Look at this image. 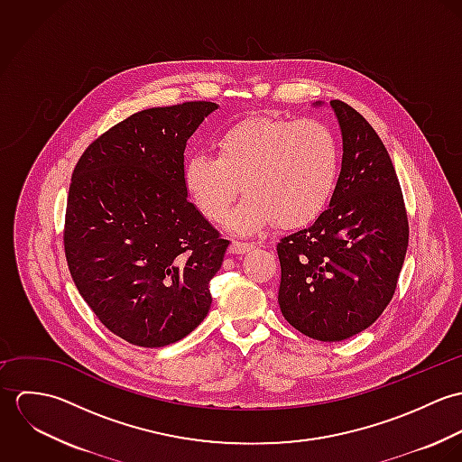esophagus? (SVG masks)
Masks as SVG:
<instances>
[{"instance_id":"esophagus-1","label":"esophagus","mask_w":462,"mask_h":462,"mask_svg":"<svg viewBox=\"0 0 462 462\" xmlns=\"http://www.w3.org/2000/svg\"><path fill=\"white\" fill-rule=\"evenodd\" d=\"M251 249H254V244L251 242H242V240H233L231 245H229V251L233 254H244V253H249Z\"/></svg>"}]
</instances>
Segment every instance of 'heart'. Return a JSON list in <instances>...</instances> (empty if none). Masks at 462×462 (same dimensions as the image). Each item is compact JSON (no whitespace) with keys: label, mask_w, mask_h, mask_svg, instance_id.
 <instances>
[{"label":"heart","mask_w":462,"mask_h":462,"mask_svg":"<svg viewBox=\"0 0 462 462\" xmlns=\"http://www.w3.org/2000/svg\"><path fill=\"white\" fill-rule=\"evenodd\" d=\"M217 154L199 151L183 167L185 187L209 220H220L242 189L247 198L229 215L238 233L313 222L328 206L339 172V145L319 119L256 116L217 136Z\"/></svg>","instance_id":"1"}]
</instances>
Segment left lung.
I'll list each match as a JSON object with an SVG mask.
<instances>
[{
  "label": "left lung",
  "mask_w": 462,
  "mask_h": 462,
  "mask_svg": "<svg viewBox=\"0 0 462 462\" xmlns=\"http://www.w3.org/2000/svg\"><path fill=\"white\" fill-rule=\"evenodd\" d=\"M330 106L343 134L341 172L313 226L277 244L279 308L286 322L320 341L370 328L393 299L409 222L392 158L350 105Z\"/></svg>",
  "instance_id": "8db88e82"
}]
</instances>
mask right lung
Returning <instances> with one entry per match:
<instances>
[{
    "label": "right lung",
    "instance_id": "right-lung-1",
    "mask_svg": "<svg viewBox=\"0 0 462 462\" xmlns=\"http://www.w3.org/2000/svg\"><path fill=\"white\" fill-rule=\"evenodd\" d=\"M209 101L136 112L79 156L67 194L70 277L99 322L136 346L171 345L211 306L229 240L189 200L187 140Z\"/></svg>",
    "mask_w": 462,
    "mask_h": 462
}]
</instances>
